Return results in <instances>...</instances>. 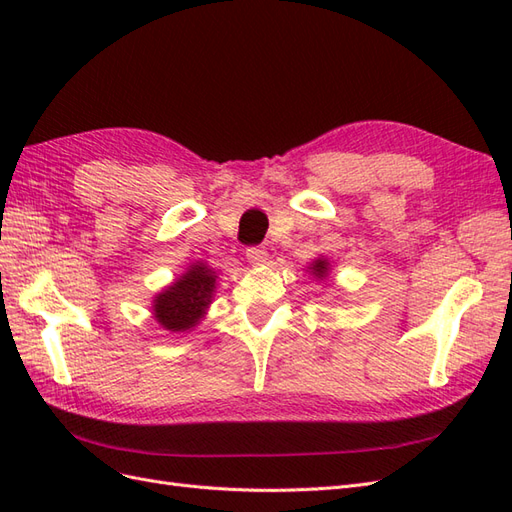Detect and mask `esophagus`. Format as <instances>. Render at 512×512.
Here are the masks:
<instances>
[{
  "label": "esophagus",
  "instance_id": "esophagus-1",
  "mask_svg": "<svg viewBox=\"0 0 512 512\" xmlns=\"http://www.w3.org/2000/svg\"><path fill=\"white\" fill-rule=\"evenodd\" d=\"M245 256H247V260H250V265H254V267L265 265V262L269 260V254H267L265 247H258V245H254V247H247V250H245Z\"/></svg>",
  "mask_w": 512,
  "mask_h": 512
}]
</instances>
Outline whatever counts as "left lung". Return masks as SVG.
<instances>
[{
	"label": "left lung",
	"instance_id": "obj_1",
	"mask_svg": "<svg viewBox=\"0 0 512 512\" xmlns=\"http://www.w3.org/2000/svg\"><path fill=\"white\" fill-rule=\"evenodd\" d=\"M307 269H309V273L316 277V280H327L329 271H331V265H329L327 258H316Z\"/></svg>",
	"mask_w": 512,
	"mask_h": 512
}]
</instances>
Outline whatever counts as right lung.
Segmentation results:
<instances>
[{"instance_id":"1","label":"right lung","mask_w":512,"mask_h":512,"mask_svg":"<svg viewBox=\"0 0 512 512\" xmlns=\"http://www.w3.org/2000/svg\"><path fill=\"white\" fill-rule=\"evenodd\" d=\"M215 280H218V273L209 265L194 262L188 271L181 273L173 284L153 299V318L166 331H192L200 318L207 314V307L213 301Z\"/></svg>"}]
</instances>
